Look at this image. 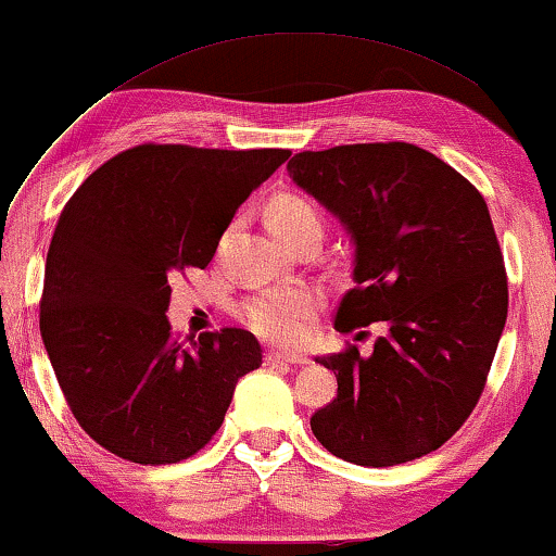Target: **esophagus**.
Returning <instances> with one entry per match:
<instances>
[{
    "label": "esophagus",
    "instance_id": "esophagus-1",
    "mask_svg": "<svg viewBox=\"0 0 556 556\" xmlns=\"http://www.w3.org/2000/svg\"><path fill=\"white\" fill-rule=\"evenodd\" d=\"M264 361H267V366H304L309 364V358L302 356V354H289V351H269L267 356H264Z\"/></svg>",
    "mask_w": 556,
    "mask_h": 556
}]
</instances>
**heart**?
Wrapping results in <instances>:
<instances>
[{
  "label": "heart",
  "instance_id": "heart-1",
  "mask_svg": "<svg viewBox=\"0 0 556 556\" xmlns=\"http://www.w3.org/2000/svg\"><path fill=\"white\" fill-rule=\"evenodd\" d=\"M267 225L281 242L302 230H321V217L309 200L281 192L267 207ZM319 309V294L309 287H287L264 292L242 306V319L262 339L292 343L304 337Z\"/></svg>",
  "mask_w": 556,
  "mask_h": 556
}]
</instances>
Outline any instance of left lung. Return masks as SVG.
I'll return each mask as SVG.
<instances>
[{
    "instance_id": "left-lung-1",
    "label": "left lung",
    "mask_w": 556,
    "mask_h": 556,
    "mask_svg": "<svg viewBox=\"0 0 556 556\" xmlns=\"http://www.w3.org/2000/svg\"><path fill=\"white\" fill-rule=\"evenodd\" d=\"M289 178L354 240V281L333 326L389 324L374 354L356 346L316 364L337 399L312 416L341 460L389 468L438 451L478 405L507 319V275L488 202L413 143L296 153Z\"/></svg>"
}]
</instances>
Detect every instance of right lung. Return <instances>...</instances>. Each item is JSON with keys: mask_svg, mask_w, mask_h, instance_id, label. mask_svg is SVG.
Listing matches in <instances>:
<instances>
[{"mask_svg": "<svg viewBox=\"0 0 556 556\" xmlns=\"http://www.w3.org/2000/svg\"><path fill=\"white\" fill-rule=\"evenodd\" d=\"M289 155L143 143L88 175L61 210L39 329L68 408L105 451L188 460L223 426L237 381L262 366L250 331L180 339L165 312L173 279L207 267L237 207Z\"/></svg>", "mask_w": 556, "mask_h": 556, "instance_id": "add662e5", "label": "right lung"}]
</instances>
